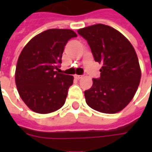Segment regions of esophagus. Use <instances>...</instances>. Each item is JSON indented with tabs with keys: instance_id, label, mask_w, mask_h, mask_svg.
<instances>
[{
	"instance_id": "obj_1",
	"label": "esophagus",
	"mask_w": 152,
	"mask_h": 152,
	"mask_svg": "<svg viewBox=\"0 0 152 152\" xmlns=\"http://www.w3.org/2000/svg\"><path fill=\"white\" fill-rule=\"evenodd\" d=\"M81 77H82V76H79V75H75V78H76V79H77V80L80 79Z\"/></svg>"
}]
</instances>
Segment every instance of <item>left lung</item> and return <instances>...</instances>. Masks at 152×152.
I'll use <instances>...</instances> for the list:
<instances>
[{
  "mask_svg": "<svg viewBox=\"0 0 152 152\" xmlns=\"http://www.w3.org/2000/svg\"><path fill=\"white\" fill-rule=\"evenodd\" d=\"M91 49L95 62L101 63L100 77L85 91L86 103L95 111L113 114L124 109L134 98L141 79L135 50L120 31L105 24L79 29Z\"/></svg>",
  "mask_w": 152,
  "mask_h": 152,
  "instance_id": "1",
  "label": "left lung"
}]
</instances>
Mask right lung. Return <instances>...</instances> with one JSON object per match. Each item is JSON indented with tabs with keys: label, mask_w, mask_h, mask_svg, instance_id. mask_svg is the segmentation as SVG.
<instances>
[{
	"label": "right lung",
	"mask_w": 152,
	"mask_h": 152,
	"mask_svg": "<svg viewBox=\"0 0 152 152\" xmlns=\"http://www.w3.org/2000/svg\"><path fill=\"white\" fill-rule=\"evenodd\" d=\"M76 37L70 29H49L34 37L23 49L15 83L21 99L31 111L47 114L64 105L73 76L59 73L58 67L66 44Z\"/></svg>",
	"instance_id": "obj_1"
}]
</instances>
